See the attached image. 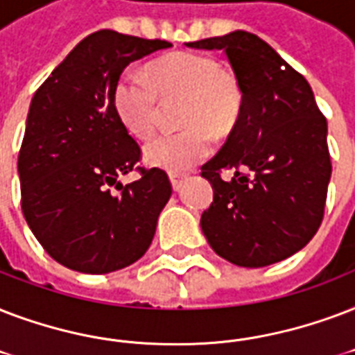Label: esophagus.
Masks as SVG:
<instances>
[{
	"label": "esophagus",
	"mask_w": 355,
	"mask_h": 355,
	"mask_svg": "<svg viewBox=\"0 0 355 355\" xmlns=\"http://www.w3.org/2000/svg\"><path fill=\"white\" fill-rule=\"evenodd\" d=\"M185 181H187V174H170V183H172V187H174V191H180Z\"/></svg>",
	"instance_id": "1"
}]
</instances>
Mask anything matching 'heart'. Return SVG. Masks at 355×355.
<instances>
[{
	"instance_id": "heart-1",
	"label": "heart",
	"mask_w": 355,
	"mask_h": 355,
	"mask_svg": "<svg viewBox=\"0 0 355 355\" xmlns=\"http://www.w3.org/2000/svg\"><path fill=\"white\" fill-rule=\"evenodd\" d=\"M183 98L178 133L148 142L144 157L174 174L194 168L211 153L213 137H224L237 123L243 92L237 78L209 55L175 51L150 66V78L123 72L112 89V105L129 133L148 139L159 122L161 100Z\"/></svg>"
}]
</instances>
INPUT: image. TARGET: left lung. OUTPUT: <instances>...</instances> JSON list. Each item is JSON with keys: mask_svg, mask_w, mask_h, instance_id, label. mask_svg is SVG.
Wrapping results in <instances>:
<instances>
[{"mask_svg": "<svg viewBox=\"0 0 355 355\" xmlns=\"http://www.w3.org/2000/svg\"><path fill=\"white\" fill-rule=\"evenodd\" d=\"M187 46L224 49L243 92L226 144L202 166L215 192L200 220L203 235L233 265L287 259L320 227L331 178L328 123L311 87L254 33ZM224 169L234 170L232 180Z\"/></svg>", "mask_w": 355, "mask_h": 355, "instance_id": "left-lung-1", "label": "left lung"}]
</instances>
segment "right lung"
<instances>
[{
	"label": "right lung",
	"instance_id": "obj_1",
	"mask_svg": "<svg viewBox=\"0 0 355 355\" xmlns=\"http://www.w3.org/2000/svg\"><path fill=\"white\" fill-rule=\"evenodd\" d=\"M170 46L101 29L33 96L18 155L21 211L42 248L72 270H120L152 244L172 185L164 170L140 166V180L117 181L140 161V146L114 111L112 89L129 62Z\"/></svg>",
	"mask_w": 355,
	"mask_h": 355
}]
</instances>
